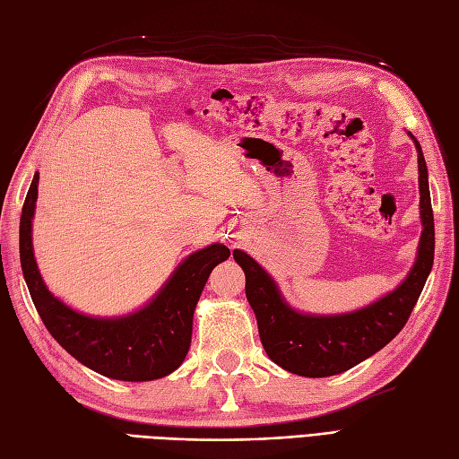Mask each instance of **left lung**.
<instances>
[{
  "instance_id": "1",
  "label": "left lung",
  "mask_w": 459,
  "mask_h": 459,
  "mask_svg": "<svg viewBox=\"0 0 459 459\" xmlns=\"http://www.w3.org/2000/svg\"><path fill=\"white\" fill-rule=\"evenodd\" d=\"M417 148L420 231L415 264L398 288L359 311L343 315L297 313L283 299L276 281L255 258L235 249L233 258L245 272L247 301L256 316L260 342L278 367L293 375L322 378L340 375L390 343L405 326L435 260V218H432L429 171L419 141Z\"/></svg>"
}]
</instances>
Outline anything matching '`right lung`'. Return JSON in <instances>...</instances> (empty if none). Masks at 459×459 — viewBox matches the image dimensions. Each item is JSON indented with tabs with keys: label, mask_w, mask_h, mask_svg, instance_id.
<instances>
[{
	"label": "right lung",
	"mask_w": 459,
	"mask_h": 459,
	"mask_svg": "<svg viewBox=\"0 0 459 459\" xmlns=\"http://www.w3.org/2000/svg\"><path fill=\"white\" fill-rule=\"evenodd\" d=\"M39 179L34 173L22 204L19 253L24 281L48 332L79 363L108 378L144 382L173 373L189 351L195 307L204 283L212 268L228 260V247L214 243L189 255L154 299L131 315L100 318L77 313L49 293L36 266L32 218Z\"/></svg>",
	"instance_id": "add662e5"
}]
</instances>
